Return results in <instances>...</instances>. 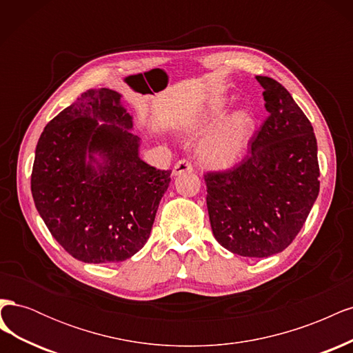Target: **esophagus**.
Instances as JSON below:
<instances>
[{"instance_id": "34e87169", "label": "esophagus", "mask_w": 353, "mask_h": 353, "mask_svg": "<svg viewBox=\"0 0 353 353\" xmlns=\"http://www.w3.org/2000/svg\"><path fill=\"white\" fill-rule=\"evenodd\" d=\"M191 170H193V165H191L190 160L183 159V160H179V162L175 163V166H174V175L178 176L181 174L191 172Z\"/></svg>"}]
</instances>
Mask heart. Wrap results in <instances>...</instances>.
I'll list each match as a JSON object with an SVG mask.
<instances>
[{"instance_id":"obj_1","label":"heart","mask_w":353,"mask_h":353,"mask_svg":"<svg viewBox=\"0 0 353 353\" xmlns=\"http://www.w3.org/2000/svg\"><path fill=\"white\" fill-rule=\"evenodd\" d=\"M231 103L219 99L187 123L185 131L200 135L210 131L199 144V159L210 169L236 168L248 157L256 134V116L248 109L234 112L228 118Z\"/></svg>"}]
</instances>
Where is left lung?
<instances>
[{"instance_id":"left-lung-1","label":"left lung","mask_w":353,"mask_h":353,"mask_svg":"<svg viewBox=\"0 0 353 353\" xmlns=\"http://www.w3.org/2000/svg\"><path fill=\"white\" fill-rule=\"evenodd\" d=\"M268 119L236 168L205 175L212 232L245 258L283 252L303 227L319 193L314 128L280 82L256 77Z\"/></svg>"}]
</instances>
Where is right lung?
I'll return each mask as SVG.
<instances>
[{
	"label": "right lung",
	"mask_w": 353,
	"mask_h": 353,
	"mask_svg": "<svg viewBox=\"0 0 353 353\" xmlns=\"http://www.w3.org/2000/svg\"><path fill=\"white\" fill-rule=\"evenodd\" d=\"M122 95L88 90L47 123L30 190L51 236L74 259L116 263L150 237L172 170L140 157V138Z\"/></svg>",
	"instance_id": "1"
}]
</instances>
